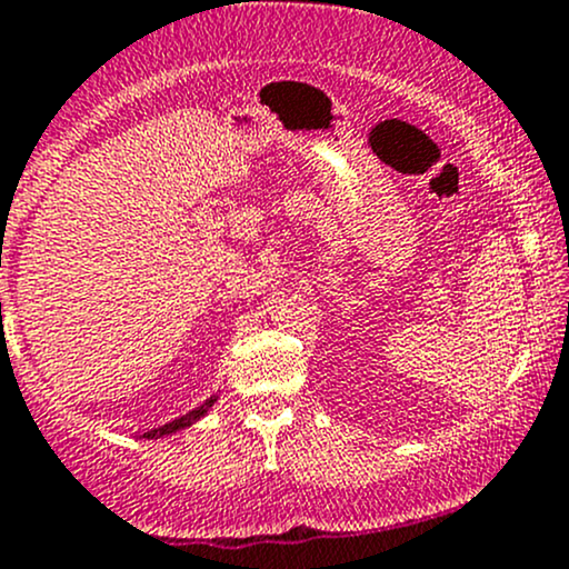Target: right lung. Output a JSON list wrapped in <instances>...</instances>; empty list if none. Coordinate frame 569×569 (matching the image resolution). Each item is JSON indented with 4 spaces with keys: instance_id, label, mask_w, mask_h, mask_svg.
<instances>
[{
    "instance_id": "right-lung-1",
    "label": "right lung",
    "mask_w": 569,
    "mask_h": 569,
    "mask_svg": "<svg viewBox=\"0 0 569 569\" xmlns=\"http://www.w3.org/2000/svg\"><path fill=\"white\" fill-rule=\"evenodd\" d=\"M214 400H218V395H212V398H207L204 403L199 406V409L188 411V415H182V417H179V420H174V422H166V426L147 430V433H143V439H160V436H171V433H177V430L190 428V426H193V422H199L201 417H204L209 409H212Z\"/></svg>"
}]
</instances>
